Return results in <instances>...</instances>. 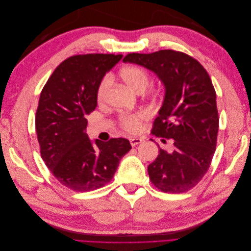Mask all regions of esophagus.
<instances>
[{
  "mask_svg": "<svg viewBox=\"0 0 251 251\" xmlns=\"http://www.w3.org/2000/svg\"><path fill=\"white\" fill-rule=\"evenodd\" d=\"M130 142H131V146L132 147H136V146H137V144L142 142V139L138 138V137H131L130 138Z\"/></svg>",
  "mask_w": 251,
  "mask_h": 251,
  "instance_id": "1",
  "label": "esophagus"
}]
</instances>
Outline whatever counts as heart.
<instances>
[{"mask_svg": "<svg viewBox=\"0 0 251 251\" xmlns=\"http://www.w3.org/2000/svg\"><path fill=\"white\" fill-rule=\"evenodd\" d=\"M119 75L126 85L136 93H142L143 91L147 89L150 82V75L148 71L138 66L125 67L120 70ZM111 83L112 79L109 75H107V76H104L101 79L100 85H98L96 97L97 101L100 103L103 102L105 100V98H107ZM146 118L147 113L139 111L132 114H124V115L120 116L119 120L121 126H123L125 130H126L127 132L134 133L139 130L142 121Z\"/></svg>", "mask_w": 251, "mask_h": 251, "instance_id": "1", "label": "heart"}]
</instances>
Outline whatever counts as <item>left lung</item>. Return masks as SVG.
Here are the masks:
<instances>
[{
	"label": "left lung",
	"mask_w": 251,
	"mask_h": 251,
	"mask_svg": "<svg viewBox=\"0 0 251 251\" xmlns=\"http://www.w3.org/2000/svg\"><path fill=\"white\" fill-rule=\"evenodd\" d=\"M124 62L154 72L164 87L151 134L175 140L174 151L159 150L148 168L151 183L164 193L187 192L206 174L216 151L219 117L209 75L198 60L174 50L130 53Z\"/></svg>",
	"instance_id": "8db88e82"
}]
</instances>
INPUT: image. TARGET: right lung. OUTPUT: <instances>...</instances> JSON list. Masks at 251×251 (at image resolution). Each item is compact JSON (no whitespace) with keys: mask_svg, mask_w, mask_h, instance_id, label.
I'll return each mask as SVG.
<instances>
[{"mask_svg":"<svg viewBox=\"0 0 251 251\" xmlns=\"http://www.w3.org/2000/svg\"><path fill=\"white\" fill-rule=\"evenodd\" d=\"M121 58L123 54L71 56L42 90L35 116L41 155L59 183L72 191H94L107 184L132 149L127 139L92 141L86 133V116L97 107L98 85Z\"/></svg>","mask_w":251,"mask_h":251,"instance_id":"right-lung-1","label":"right lung"}]
</instances>
